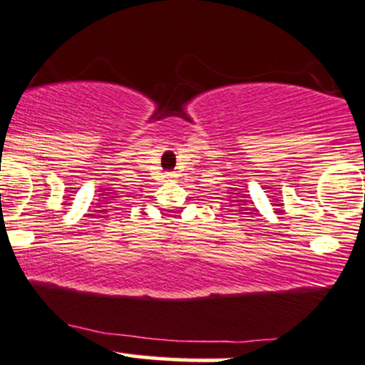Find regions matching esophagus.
<instances>
[{"mask_svg": "<svg viewBox=\"0 0 365 365\" xmlns=\"http://www.w3.org/2000/svg\"><path fill=\"white\" fill-rule=\"evenodd\" d=\"M166 178H168V180H173V178H175V175H173V173H166Z\"/></svg>", "mask_w": 365, "mask_h": 365, "instance_id": "obj_1", "label": "esophagus"}]
</instances>
